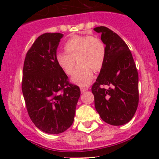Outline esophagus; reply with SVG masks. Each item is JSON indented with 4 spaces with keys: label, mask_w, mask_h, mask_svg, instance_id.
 <instances>
[{
    "label": "esophagus",
    "mask_w": 159,
    "mask_h": 159,
    "mask_svg": "<svg viewBox=\"0 0 159 159\" xmlns=\"http://www.w3.org/2000/svg\"><path fill=\"white\" fill-rule=\"evenodd\" d=\"M88 90H89V88H88V87H81V92H84V91H88Z\"/></svg>",
    "instance_id": "esophagus-1"
}]
</instances>
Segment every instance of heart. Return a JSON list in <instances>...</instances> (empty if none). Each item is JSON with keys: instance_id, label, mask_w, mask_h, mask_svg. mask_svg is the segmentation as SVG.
<instances>
[{"instance_id": "obj_1", "label": "heart", "mask_w": 159, "mask_h": 159, "mask_svg": "<svg viewBox=\"0 0 159 159\" xmlns=\"http://www.w3.org/2000/svg\"><path fill=\"white\" fill-rule=\"evenodd\" d=\"M64 48L66 52H58L55 57L59 68L71 75L77 60L79 65L71 81L81 87L88 86L94 78V69H101L105 61V44L95 37L74 36L65 42Z\"/></svg>"}]
</instances>
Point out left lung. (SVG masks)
I'll list each match as a JSON object with an SVG mask.
<instances>
[{
    "label": "left lung",
    "mask_w": 159,
    "mask_h": 159,
    "mask_svg": "<svg viewBox=\"0 0 159 159\" xmlns=\"http://www.w3.org/2000/svg\"><path fill=\"white\" fill-rule=\"evenodd\" d=\"M105 45V57L91 88L101 118L111 125H123L134 115L139 105V75L132 54L124 41L106 27H97ZM109 86L108 89L102 87Z\"/></svg>",
    "instance_id": "8db88e82"
}]
</instances>
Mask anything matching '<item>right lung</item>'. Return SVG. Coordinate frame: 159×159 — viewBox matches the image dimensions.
Segmentation results:
<instances>
[{"label":"right lung","mask_w":159,"mask_h":159,"mask_svg":"<svg viewBox=\"0 0 159 159\" xmlns=\"http://www.w3.org/2000/svg\"><path fill=\"white\" fill-rule=\"evenodd\" d=\"M63 34L45 33L38 37L25 57L22 92L32 122L48 134H60L71 126L78 101V86L56 61Z\"/></svg>","instance_id":"1"}]
</instances>
